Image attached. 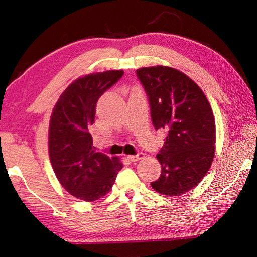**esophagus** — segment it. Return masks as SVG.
Masks as SVG:
<instances>
[{
    "instance_id": "obj_1",
    "label": "esophagus",
    "mask_w": 257,
    "mask_h": 257,
    "mask_svg": "<svg viewBox=\"0 0 257 257\" xmlns=\"http://www.w3.org/2000/svg\"><path fill=\"white\" fill-rule=\"evenodd\" d=\"M144 157H145V155L143 154V152H138V154H136V155H134V156H128V159H129L130 161L135 162V161H138V160H140V159H143Z\"/></svg>"
}]
</instances>
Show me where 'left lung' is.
Listing matches in <instances>:
<instances>
[{
	"label": "left lung",
	"instance_id": "obj_1",
	"mask_svg": "<svg viewBox=\"0 0 257 257\" xmlns=\"http://www.w3.org/2000/svg\"><path fill=\"white\" fill-rule=\"evenodd\" d=\"M148 97L155 128L165 129V145L157 155V192L177 196L196 187L215 154V121L203 91L180 70L167 66L136 70Z\"/></svg>",
	"mask_w": 257,
	"mask_h": 257
}]
</instances>
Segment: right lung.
<instances>
[{
  "instance_id": "add662e5",
  "label": "right lung",
  "mask_w": 257,
  "mask_h": 257,
  "mask_svg": "<svg viewBox=\"0 0 257 257\" xmlns=\"http://www.w3.org/2000/svg\"><path fill=\"white\" fill-rule=\"evenodd\" d=\"M123 76V70L86 75L59 97L50 121L48 152L59 183L73 196L95 201L106 195L122 163L96 152L90 135L99 97Z\"/></svg>"
}]
</instances>
